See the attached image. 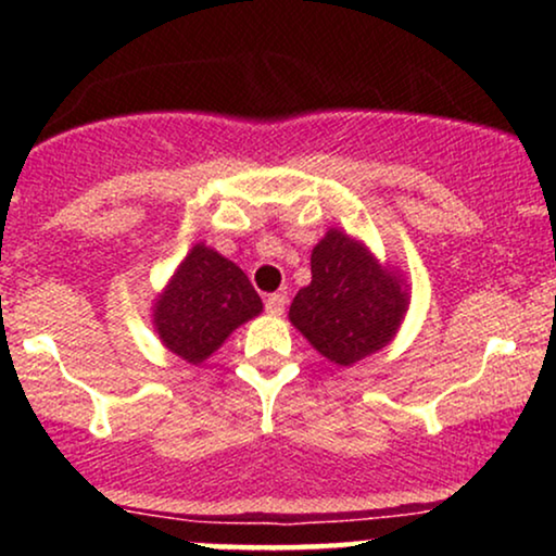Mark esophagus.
<instances>
[{"label":"esophagus","instance_id":"1","mask_svg":"<svg viewBox=\"0 0 556 556\" xmlns=\"http://www.w3.org/2000/svg\"><path fill=\"white\" fill-rule=\"evenodd\" d=\"M266 314L269 316H282L285 314V305H287V295L285 292H274V295L266 298Z\"/></svg>","mask_w":556,"mask_h":556}]
</instances>
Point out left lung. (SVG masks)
Segmentation results:
<instances>
[{"label": "left lung", "mask_w": 556, "mask_h": 556, "mask_svg": "<svg viewBox=\"0 0 556 556\" xmlns=\"http://www.w3.org/2000/svg\"><path fill=\"white\" fill-rule=\"evenodd\" d=\"M407 285L361 240L329 229L311 253V285L290 305V321L324 358L353 366L387 348L405 318Z\"/></svg>", "instance_id": "left-lung-1"}]
</instances>
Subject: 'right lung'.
<instances>
[{"label": "right lung", "instance_id": "add662e5", "mask_svg": "<svg viewBox=\"0 0 556 556\" xmlns=\"http://www.w3.org/2000/svg\"><path fill=\"white\" fill-rule=\"evenodd\" d=\"M261 308L240 266L198 242L156 298L154 329L169 353L198 366Z\"/></svg>", "mask_w": 556, "mask_h": 556}]
</instances>
